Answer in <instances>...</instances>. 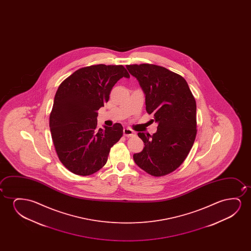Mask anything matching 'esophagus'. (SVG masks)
<instances>
[{
  "mask_svg": "<svg viewBox=\"0 0 251 251\" xmlns=\"http://www.w3.org/2000/svg\"><path fill=\"white\" fill-rule=\"evenodd\" d=\"M124 134L125 136L130 137L135 134V132L133 129H131L130 127H125L124 129Z\"/></svg>",
  "mask_w": 251,
  "mask_h": 251,
  "instance_id": "34e87169",
  "label": "esophagus"
}]
</instances>
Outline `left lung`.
Listing matches in <instances>:
<instances>
[{
  "instance_id": "obj_1",
  "label": "left lung",
  "mask_w": 251,
  "mask_h": 251,
  "mask_svg": "<svg viewBox=\"0 0 251 251\" xmlns=\"http://www.w3.org/2000/svg\"><path fill=\"white\" fill-rule=\"evenodd\" d=\"M126 68L138 79L146 110L158 124L152 135L138 133L145 147L134 154V162L150 175H167L182 165L196 140V100L184 78L164 67L143 63Z\"/></svg>"
}]
</instances>
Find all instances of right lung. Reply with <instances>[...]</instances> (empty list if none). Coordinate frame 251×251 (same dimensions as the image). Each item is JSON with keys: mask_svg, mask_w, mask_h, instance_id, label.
Instances as JSON below:
<instances>
[{"mask_svg": "<svg viewBox=\"0 0 251 251\" xmlns=\"http://www.w3.org/2000/svg\"><path fill=\"white\" fill-rule=\"evenodd\" d=\"M123 77L129 78L124 66L99 64L76 70L59 86L50 127L60 161L74 174L89 176L100 171L110 148L123 136L120 124L97 128L98 110Z\"/></svg>", "mask_w": 251, "mask_h": 251, "instance_id": "1", "label": "right lung"}]
</instances>
